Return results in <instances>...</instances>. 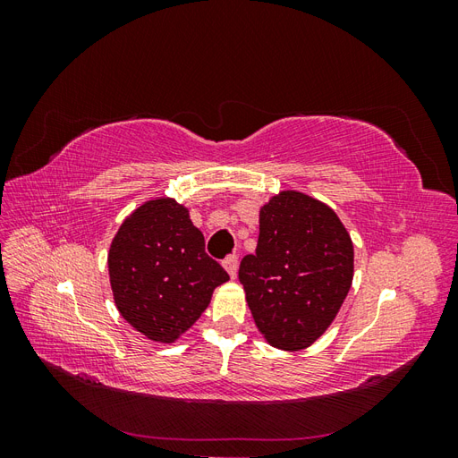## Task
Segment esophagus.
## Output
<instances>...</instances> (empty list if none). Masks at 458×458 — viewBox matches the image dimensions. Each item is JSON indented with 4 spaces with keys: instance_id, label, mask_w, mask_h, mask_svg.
<instances>
[{
    "instance_id": "34e87169",
    "label": "esophagus",
    "mask_w": 458,
    "mask_h": 458,
    "mask_svg": "<svg viewBox=\"0 0 458 458\" xmlns=\"http://www.w3.org/2000/svg\"><path fill=\"white\" fill-rule=\"evenodd\" d=\"M224 267L229 273L231 279H234V276H237V271H239V258L237 256H227L225 261H224Z\"/></svg>"
}]
</instances>
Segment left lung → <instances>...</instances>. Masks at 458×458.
<instances>
[{
  "label": "left lung",
  "mask_w": 458,
  "mask_h": 458,
  "mask_svg": "<svg viewBox=\"0 0 458 458\" xmlns=\"http://www.w3.org/2000/svg\"><path fill=\"white\" fill-rule=\"evenodd\" d=\"M239 279L263 340L300 352L335 321L353 281V242L332 208L300 191H281L259 208L256 254Z\"/></svg>",
  "instance_id": "8db88e82"
}]
</instances>
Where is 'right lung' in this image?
Listing matches in <instances>:
<instances>
[{
  "label": "right lung",
  "mask_w": 458,
  "mask_h": 458,
  "mask_svg": "<svg viewBox=\"0 0 458 458\" xmlns=\"http://www.w3.org/2000/svg\"><path fill=\"white\" fill-rule=\"evenodd\" d=\"M106 263L120 315L145 338L165 345L199 321L216 286L229 281L206 256L189 208L172 197L150 199L122 221Z\"/></svg>",
  "instance_id": "add662e5"
}]
</instances>
